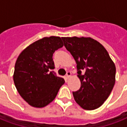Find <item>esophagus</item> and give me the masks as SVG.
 Segmentation results:
<instances>
[{
  "label": "esophagus",
  "instance_id": "1",
  "mask_svg": "<svg viewBox=\"0 0 127 127\" xmlns=\"http://www.w3.org/2000/svg\"><path fill=\"white\" fill-rule=\"evenodd\" d=\"M70 76H71V72H67V73L66 74V79H68L70 77Z\"/></svg>",
  "mask_w": 127,
  "mask_h": 127
}]
</instances>
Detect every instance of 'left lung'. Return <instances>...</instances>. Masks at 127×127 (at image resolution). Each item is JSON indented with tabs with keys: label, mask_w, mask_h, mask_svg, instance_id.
I'll return each mask as SVG.
<instances>
[{
	"label": "left lung",
	"mask_w": 127,
	"mask_h": 127,
	"mask_svg": "<svg viewBox=\"0 0 127 127\" xmlns=\"http://www.w3.org/2000/svg\"><path fill=\"white\" fill-rule=\"evenodd\" d=\"M76 63L80 88L73 92L82 108L94 110L108 98L115 83L116 68L104 47L91 37H61Z\"/></svg>",
	"instance_id": "1"
}]
</instances>
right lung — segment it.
Listing matches in <instances>:
<instances>
[{
  "label": "right lung",
  "instance_id": "add662e5",
  "mask_svg": "<svg viewBox=\"0 0 127 127\" xmlns=\"http://www.w3.org/2000/svg\"><path fill=\"white\" fill-rule=\"evenodd\" d=\"M64 45L60 37H45L21 52L15 64L13 80L20 96L30 105L41 108L55 99L64 84L51 70L53 54Z\"/></svg>",
  "mask_w": 127,
  "mask_h": 127
}]
</instances>
